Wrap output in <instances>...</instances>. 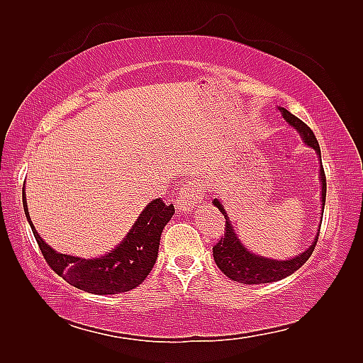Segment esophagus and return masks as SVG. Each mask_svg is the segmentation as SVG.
I'll return each instance as SVG.
<instances>
[{"label":"esophagus","instance_id":"obj_1","mask_svg":"<svg viewBox=\"0 0 363 363\" xmlns=\"http://www.w3.org/2000/svg\"><path fill=\"white\" fill-rule=\"evenodd\" d=\"M203 184L199 182L186 183L179 191V208L180 212H192L195 206H199L203 200Z\"/></svg>","mask_w":363,"mask_h":363}]
</instances>
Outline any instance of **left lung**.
<instances>
[{
	"label": "left lung",
	"instance_id": "left-lung-1",
	"mask_svg": "<svg viewBox=\"0 0 363 363\" xmlns=\"http://www.w3.org/2000/svg\"><path fill=\"white\" fill-rule=\"evenodd\" d=\"M279 111L281 112V116L286 119V123L298 131L300 136L303 138L304 144L307 147H311L312 150H315L318 159H320L321 203H323V212H324L327 183H325V174H324L323 162H321L320 144H318L313 131L307 127L301 119L294 116L284 107H279ZM212 203L216 208H219V212L225 216L224 238L219 239L218 244L213 247V259H215V263L218 265V268L221 269L230 280H235V281L244 283V284H260V283L279 281L284 277L291 276V274H294L298 268H301L312 256L318 236H320L321 225H320V228H318V233L313 239L312 245L306 251H303L301 255L295 256L292 259H288V260L269 259V257H263V256H259V255H255V252L248 251L244 247V244L240 242L238 235L235 233V228L232 225V221L228 219V215L225 212L223 203L218 199H215ZM321 221H323V218H321Z\"/></svg>",
	"mask_w": 363,
	"mask_h": 363
}]
</instances>
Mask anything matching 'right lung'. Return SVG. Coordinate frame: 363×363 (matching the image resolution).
<instances>
[{
  "instance_id": "add662e5",
  "label": "right lung",
  "mask_w": 363,
  "mask_h": 363,
  "mask_svg": "<svg viewBox=\"0 0 363 363\" xmlns=\"http://www.w3.org/2000/svg\"><path fill=\"white\" fill-rule=\"evenodd\" d=\"M23 204L31 232L51 269L74 288L96 295L127 292L145 280L156 263L163 228L175 212L172 204L167 206L160 199L152 200L111 252L101 257L83 259L57 252L39 236L30 219L26 191H23Z\"/></svg>"
}]
</instances>
